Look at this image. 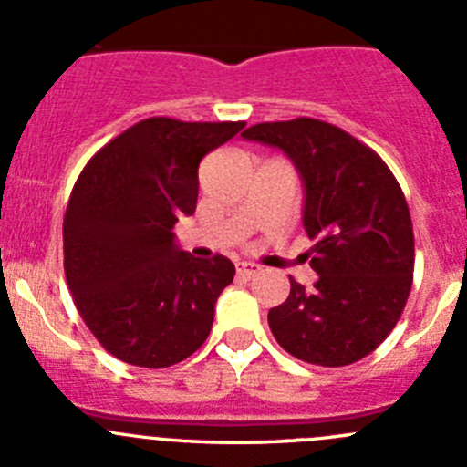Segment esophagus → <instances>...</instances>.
<instances>
[{
	"label": "esophagus",
	"mask_w": 467,
	"mask_h": 467,
	"mask_svg": "<svg viewBox=\"0 0 467 467\" xmlns=\"http://www.w3.org/2000/svg\"><path fill=\"white\" fill-rule=\"evenodd\" d=\"M237 273L242 277H255L260 273V266L253 262H237Z\"/></svg>",
	"instance_id": "1"
}]
</instances>
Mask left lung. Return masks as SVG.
I'll list each match as a JSON object with an SVG mask.
<instances>
[{"mask_svg":"<svg viewBox=\"0 0 467 467\" xmlns=\"http://www.w3.org/2000/svg\"><path fill=\"white\" fill-rule=\"evenodd\" d=\"M242 138L275 146L298 169L314 242L317 285L291 280L289 298L268 312L273 337L307 364L364 359L400 321L413 282V225L398 181L373 149L309 117L255 124Z\"/></svg>","mask_w":467,"mask_h":467,"instance_id":"left-lung-1","label":"left lung"}]
</instances>
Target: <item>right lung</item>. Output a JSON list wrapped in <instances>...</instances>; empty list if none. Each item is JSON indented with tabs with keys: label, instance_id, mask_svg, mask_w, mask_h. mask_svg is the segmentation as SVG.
<instances>
[{
	"label": "right lung",
	"instance_id": "1",
	"mask_svg": "<svg viewBox=\"0 0 467 467\" xmlns=\"http://www.w3.org/2000/svg\"><path fill=\"white\" fill-rule=\"evenodd\" d=\"M244 126L150 117L78 176L63 221L65 277L89 332L117 359L167 368L205 343L234 264L181 251L173 225L194 214L201 160Z\"/></svg>",
	"mask_w": 467,
	"mask_h": 467
}]
</instances>
